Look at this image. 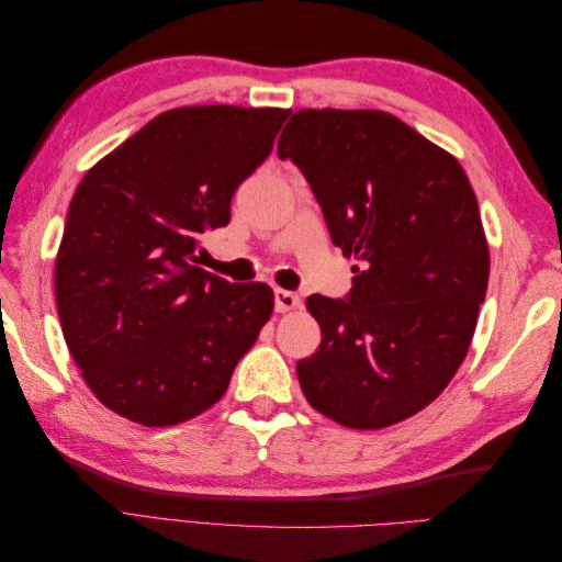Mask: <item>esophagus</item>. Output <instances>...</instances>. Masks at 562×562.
I'll list each match as a JSON object with an SVG mask.
<instances>
[{
  "instance_id": "34e87169",
  "label": "esophagus",
  "mask_w": 562,
  "mask_h": 562,
  "mask_svg": "<svg viewBox=\"0 0 562 562\" xmlns=\"http://www.w3.org/2000/svg\"><path fill=\"white\" fill-rule=\"evenodd\" d=\"M274 304H277V312H293L300 307V297L291 291H283V288H277L274 291Z\"/></svg>"
}]
</instances>
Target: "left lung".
I'll use <instances>...</instances> for the list:
<instances>
[{
	"label": "left lung",
	"instance_id": "left-lung-1",
	"mask_svg": "<svg viewBox=\"0 0 562 562\" xmlns=\"http://www.w3.org/2000/svg\"><path fill=\"white\" fill-rule=\"evenodd\" d=\"M353 258L347 300L310 295L321 347L297 361L304 398L349 429L427 407L469 351L490 250L464 168L382 110H300L279 138Z\"/></svg>",
	"mask_w": 562,
	"mask_h": 562
}]
</instances>
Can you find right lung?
I'll return each instance as SVG.
<instances>
[{
	"label": "right lung",
	"instance_id": "right-lung-1",
	"mask_svg": "<svg viewBox=\"0 0 562 562\" xmlns=\"http://www.w3.org/2000/svg\"><path fill=\"white\" fill-rule=\"evenodd\" d=\"M288 114L168 110L79 182L56 258L58 316L83 382L116 415L173 427L209 411L269 321L267 283H229L196 260Z\"/></svg>",
	"mask_w": 562,
	"mask_h": 562
}]
</instances>
